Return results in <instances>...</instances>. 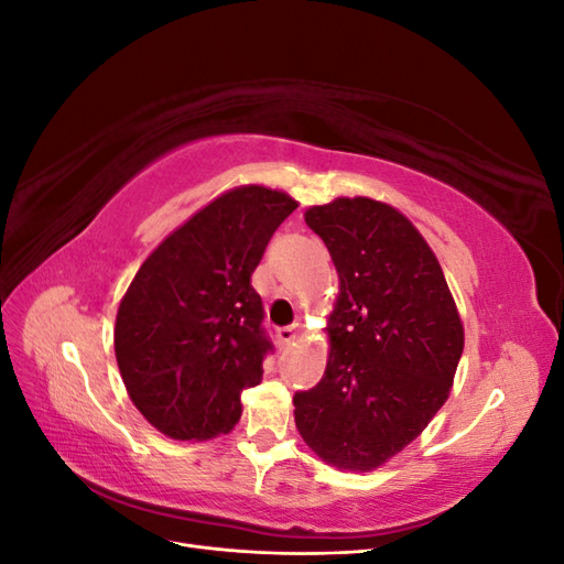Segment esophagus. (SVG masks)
<instances>
[{
  "label": "esophagus",
  "instance_id": "34e87169",
  "mask_svg": "<svg viewBox=\"0 0 564 564\" xmlns=\"http://www.w3.org/2000/svg\"><path fill=\"white\" fill-rule=\"evenodd\" d=\"M303 334V324H292V327H282L278 329V340L282 346H289L294 344V340Z\"/></svg>",
  "mask_w": 564,
  "mask_h": 564
}]
</instances>
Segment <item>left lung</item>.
Listing matches in <instances>:
<instances>
[{
    "label": "left lung",
    "mask_w": 564,
    "mask_h": 564,
    "mask_svg": "<svg viewBox=\"0 0 564 564\" xmlns=\"http://www.w3.org/2000/svg\"><path fill=\"white\" fill-rule=\"evenodd\" d=\"M327 245L338 294L322 381L294 398L296 429L327 466L377 470L447 402L464 322L431 245L400 209L336 197L305 209Z\"/></svg>",
    "instance_id": "obj_1"
}]
</instances>
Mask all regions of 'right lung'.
Instances as JSON below:
<instances>
[{
  "label": "right lung",
  "mask_w": 564,
  "mask_h": 564,
  "mask_svg": "<svg viewBox=\"0 0 564 564\" xmlns=\"http://www.w3.org/2000/svg\"><path fill=\"white\" fill-rule=\"evenodd\" d=\"M299 207L249 183L218 195L150 251L119 301L115 357L133 406L172 440L228 435L270 344L251 272Z\"/></svg>",
  "instance_id": "add662e5"
}]
</instances>
